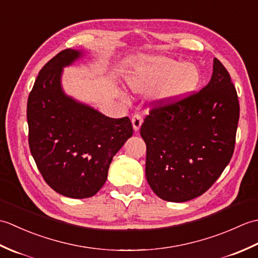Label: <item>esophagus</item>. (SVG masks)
Here are the masks:
<instances>
[{"instance_id":"1","label":"esophagus","mask_w":258,"mask_h":258,"mask_svg":"<svg viewBox=\"0 0 258 258\" xmlns=\"http://www.w3.org/2000/svg\"><path fill=\"white\" fill-rule=\"evenodd\" d=\"M142 123H143V118L140 114H134L133 117H132V124H133V128L136 132V131H139Z\"/></svg>"}]
</instances>
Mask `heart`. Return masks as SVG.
Segmentation results:
<instances>
[{
  "label": "heart",
  "instance_id": "obj_1",
  "mask_svg": "<svg viewBox=\"0 0 258 258\" xmlns=\"http://www.w3.org/2000/svg\"><path fill=\"white\" fill-rule=\"evenodd\" d=\"M158 97L163 101H176L193 92L201 82L200 69L193 63H182L168 56L147 57L130 80L134 92H143L157 83Z\"/></svg>",
  "mask_w": 258,
  "mask_h": 258
}]
</instances>
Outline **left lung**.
<instances>
[{"label": "left lung", "instance_id": "left-lung-1", "mask_svg": "<svg viewBox=\"0 0 258 258\" xmlns=\"http://www.w3.org/2000/svg\"><path fill=\"white\" fill-rule=\"evenodd\" d=\"M239 118L237 92L214 58L211 81L200 92L154 105L141 126L146 179L167 202L199 197L221 176L233 156Z\"/></svg>", "mask_w": 258, "mask_h": 258}]
</instances>
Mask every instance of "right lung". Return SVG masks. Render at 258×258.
I'll use <instances>...</instances> for the list:
<instances>
[{"mask_svg":"<svg viewBox=\"0 0 258 258\" xmlns=\"http://www.w3.org/2000/svg\"><path fill=\"white\" fill-rule=\"evenodd\" d=\"M83 54L68 48L40 71L27 100L29 145L43 178L71 199L95 195L113 156L133 135L130 118H111L62 90L63 68Z\"/></svg>","mask_w":258,"mask_h":258,"instance_id":"add662e5","label":"right lung"}]
</instances>
